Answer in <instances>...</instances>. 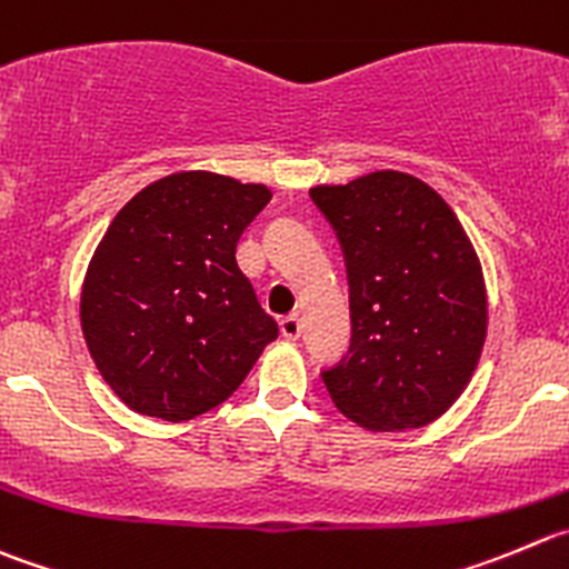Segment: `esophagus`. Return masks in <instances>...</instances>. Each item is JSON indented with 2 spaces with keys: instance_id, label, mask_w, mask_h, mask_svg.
Masks as SVG:
<instances>
[{
  "instance_id": "esophagus-1",
  "label": "esophagus",
  "mask_w": 569,
  "mask_h": 569,
  "mask_svg": "<svg viewBox=\"0 0 569 569\" xmlns=\"http://www.w3.org/2000/svg\"><path fill=\"white\" fill-rule=\"evenodd\" d=\"M279 329H281V335H284V338L288 340H296L301 335V321H299V316H284L279 321Z\"/></svg>"
}]
</instances>
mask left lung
Wrapping results in <instances>:
<instances>
[{
	"label": "left lung",
	"mask_w": 569,
	"mask_h": 569,
	"mask_svg": "<svg viewBox=\"0 0 569 569\" xmlns=\"http://www.w3.org/2000/svg\"><path fill=\"white\" fill-rule=\"evenodd\" d=\"M310 198L340 242L351 343L321 371L335 408L366 430L425 427L467 388L486 340L478 253L436 189L380 170Z\"/></svg>",
	"instance_id": "obj_1"
}]
</instances>
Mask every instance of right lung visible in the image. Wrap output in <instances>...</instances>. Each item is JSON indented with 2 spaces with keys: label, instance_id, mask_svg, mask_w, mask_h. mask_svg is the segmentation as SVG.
Returning a JSON list of instances; mask_svg holds the SVG:
<instances>
[{
  "label": "right lung",
  "instance_id": "obj_1",
  "mask_svg": "<svg viewBox=\"0 0 569 569\" xmlns=\"http://www.w3.org/2000/svg\"><path fill=\"white\" fill-rule=\"evenodd\" d=\"M270 189L176 172L133 194L108 226L80 296L102 380L142 416L189 421L246 380L279 327L237 268V242Z\"/></svg>",
  "mask_w": 569,
  "mask_h": 569
}]
</instances>
